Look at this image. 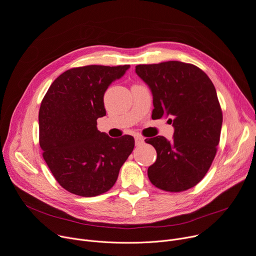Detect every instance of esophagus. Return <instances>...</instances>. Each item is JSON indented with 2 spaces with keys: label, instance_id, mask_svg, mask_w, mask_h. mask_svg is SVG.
<instances>
[{
  "label": "esophagus",
  "instance_id": "obj_1",
  "mask_svg": "<svg viewBox=\"0 0 256 256\" xmlns=\"http://www.w3.org/2000/svg\"><path fill=\"white\" fill-rule=\"evenodd\" d=\"M144 142V138L142 136H140V135H136L135 136V144H136V146H140Z\"/></svg>",
  "mask_w": 256,
  "mask_h": 256
}]
</instances>
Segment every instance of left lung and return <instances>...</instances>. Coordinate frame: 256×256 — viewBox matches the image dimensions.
<instances>
[{
  "instance_id": "1",
  "label": "left lung",
  "mask_w": 256,
  "mask_h": 256,
  "mask_svg": "<svg viewBox=\"0 0 256 256\" xmlns=\"http://www.w3.org/2000/svg\"><path fill=\"white\" fill-rule=\"evenodd\" d=\"M135 72L152 91V119L169 116L174 127L172 140H146L156 150L148 178L166 192L186 190L203 180L220 144L222 112L215 87L201 68L182 62L140 64Z\"/></svg>"
}]
</instances>
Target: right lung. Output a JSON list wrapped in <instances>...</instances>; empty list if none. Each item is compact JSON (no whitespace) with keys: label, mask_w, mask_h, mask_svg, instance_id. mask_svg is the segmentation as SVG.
Returning <instances> with one entry per match:
<instances>
[{"label":"right lung","mask_w":256,"mask_h":256,"mask_svg":"<svg viewBox=\"0 0 256 256\" xmlns=\"http://www.w3.org/2000/svg\"><path fill=\"white\" fill-rule=\"evenodd\" d=\"M130 66H86L56 78L38 112V142L57 182L81 196L102 194L116 184L134 138H112L97 130L106 116L104 95Z\"/></svg>","instance_id":"obj_1"}]
</instances>
